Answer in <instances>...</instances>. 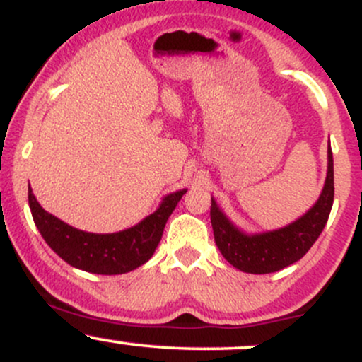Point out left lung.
Masks as SVG:
<instances>
[{
	"instance_id": "obj_1",
	"label": "left lung",
	"mask_w": 362,
	"mask_h": 362,
	"mask_svg": "<svg viewBox=\"0 0 362 362\" xmlns=\"http://www.w3.org/2000/svg\"><path fill=\"white\" fill-rule=\"evenodd\" d=\"M327 178L318 201L296 221L279 230L247 233L223 213L211 197V224L219 252L236 269L248 274H269L294 264L317 242L334 204V156L328 143Z\"/></svg>"
}]
</instances>
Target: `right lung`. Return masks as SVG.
<instances>
[{"instance_id": "obj_1", "label": "right lung", "mask_w": 362, "mask_h": 362, "mask_svg": "<svg viewBox=\"0 0 362 362\" xmlns=\"http://www.w3.org/2000/svg\"><path fill=\"white\" fill-rule=\"evenodd\" d=\"M187 189L165 195L161 204L143 221L117 233H88L69 226L37 202L28 187V206L45 243L73 267L102 276L126 274L146 264L155 253L165 224Z\"/></svg>"}]
</instances>
